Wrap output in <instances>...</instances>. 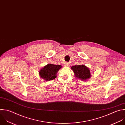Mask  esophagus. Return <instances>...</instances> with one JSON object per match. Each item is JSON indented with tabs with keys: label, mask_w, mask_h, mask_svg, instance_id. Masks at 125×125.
Segmentation results:
<instances>
[{
	"label": "esophagus",
	"mask_w": 125,
	"mask_h": 125,
	"mask_svg": "<svg viewBox=\"0 0 125 125\" xmlns=\"http://www.w3.org/2000/svg\"><path fill=\"white\" fill-rule=\"evenodd\" d=\"M70 65V64L69 62H65L64 63V66H69Z\"/></svg>",
	"instance_id": "esophagus-1"
}]
</instances>
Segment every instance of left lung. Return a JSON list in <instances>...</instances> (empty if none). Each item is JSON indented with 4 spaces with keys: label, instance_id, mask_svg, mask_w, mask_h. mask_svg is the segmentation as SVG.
I'll return each mask as SVG.
<instances>
[{
    "label": "left lung",
    "instance_id": "8db88e82",
    "mask_svg": "<svg viewBox=\"0 0 125 125\" xmlns=\"http://www.w3.org/2000/svg\"><path fill=\"white\" fill-rule=\"evenodd\" d=\"M71 69L75 73V76L80 80H86L90 78L91 74L89 69L85 65H75Z\"/></svg>",
    "mask_w": 125,
    "mask_h": 125
}]
</instances>
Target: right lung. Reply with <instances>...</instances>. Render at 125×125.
<instances>
[{
    "mask_svg": "<svg viewBox=\"0 0 125 125\" xmlns=\"http://www.w3.org/2000/svg\"><path fill=\"white\" fill-rule=\"evenodd\" d=\"M61 66L59 65L48 64L39 72L40 76L47 81L55 79L56 73L61 68Z\"/></svg>",
    "mask_w": 125,
    "mask_h": 125,
    "instance_id": "obj_1",
    "label": "right lung"
}]
</instances>
